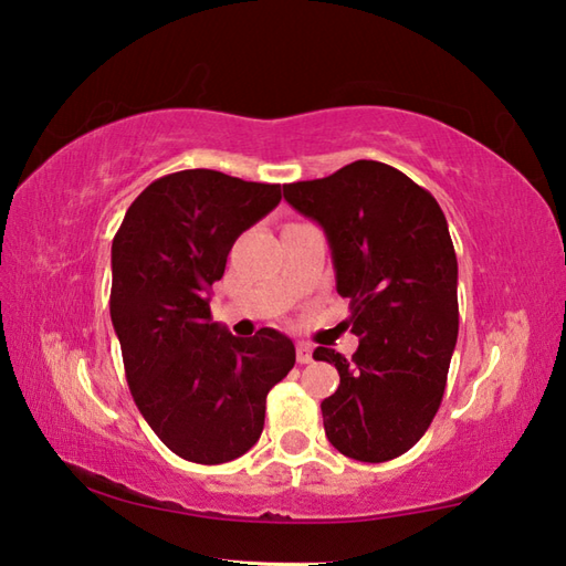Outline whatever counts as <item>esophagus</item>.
Returning a JSON list of instances; mask_svg holds the SVG:
<instances>
[{"instance_id": "1", "label": "esophagus", "mask_w": 566, "mask_h": 566, "mask_svg": "<svg viewBox=\"0 0 566 566\" xmlns=\"http://www.w3.org/2000/svg\"><path fill=\"white\" fill-rule=\"evenodd\" d=\"M296 359H298V363H302V365H308L311 359H314V347H311L308 343H298V345H296Z\"/></svg>"}]
</instances>
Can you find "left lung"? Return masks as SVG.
<instances>
[{"label":"left lung","mask_w":566,"mask_h":566,"mask_svg":"<svg viewBox=\"0 0 566 566\" xmlns=\"http://www.w3.org/2000/svg\"><path fill=\"white\" fill-rule=\"evenodd\" d=\"M284 199L326 233L359 338L353 359L314 350L340 375L323 428L345 457L389 462L423 438L448 381L460 331L448 221L428 189L377 160L284 185Z\"/></svg>","instance_id":"1"}]
</instances>
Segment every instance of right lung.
Returning a JSON list of instances; mask_svg holds the SVG:
<instances>
[{"mask_svg": "<svg viewBox=\"0 0 566 566\" xmlns=\"http://www.w3.org/2000/svg\"><path fill=\"white\" fill-rule=\"evenodd\" d=\"M280 199V185L182 170L143 189L114 235L109 308L128 389L182 460L245 454L260 440L270 389L296 363L284 333L235 338L211 323L209 306L235 238Z\"/></svg>", "mask_w": 566, "mask_h": 566, "instance_id": "right-lung-1", "label": "right lung"}]
</instances>
